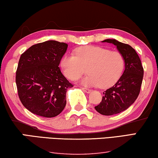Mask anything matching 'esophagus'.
I'll return each mask as SVG.
<instances>
[{
  "mask_svg": "<svg viewBox=\"0 0 158 158\" xmlns=\"http://www.w3.org/2000/svg\"><path fill=\"white\" fill-rule=\"evenodd\" d=\"M82 89L85 92V93H89L91 92V89H89L88 88H86V87H82Z\"/></svg>",
  "mask_w": 158,
  "mask_h": 158,
  "instance_id": "obj_1",
  "label": "esophagus"
}]
</instances>
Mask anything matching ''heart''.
I'll list each match as a JSON object with an SVG mask.
<instances>
[{
  "instance_id": "1",
  "label": "heart",
  "mask_w": 158,
  "mask_h": 158,
  "mask_svg": "<svg viewBox=\"0 0 158 158\" xmlns=\"http://www.w3.org/2000/svg\"><path fill=\"white\" fill-rule=\"evenodd\" d=\"M60 67L65 76L71 81L80 78L87 69L88 76L82 80L81 84L106 88L121 77L125 59L119 52L99 46H84L76 49L75 54H65Z\"/></svg>"
}]
</instances>
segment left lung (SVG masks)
<instances>
[{
  "label": "left lung",
  "mask_w": 158,
  "mask_h": 158,
  "mask_svg": "<svg viewBox=\"0 0 158 158\" xmlns=\"http://www.w3.org/2000/svg\"><path fill=\"white\" fill-rule=\"evenodd\" d=\"M115 45L125 59V70L114 85L104 91L101 102L94 106L102 115L110 116L128 109L137 99L143 77V68L138 54L133 48L116 40H105Z\"/></svg>",
  "instance_id": "1"
}]
</instances>
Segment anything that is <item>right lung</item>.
I'll return each instance as SVG.
<instances>
[{"label":"right lung","mask_w":158,"mask_h":158,"mask_svg":"<svg viewBox=\"0 0 158 158\" xmlns=\"http://www.w3.org/2000/svg\"><path fill=\"white\" fill-rule=\"evenodd\" d=\"M67 48V44L49 40L31 46L21 55L16 85L22 104L31 113L51 118L65 108L67 89L73 87L59 67Z\"/></svg>","instance_id":"obj_1"}]
</instances>
